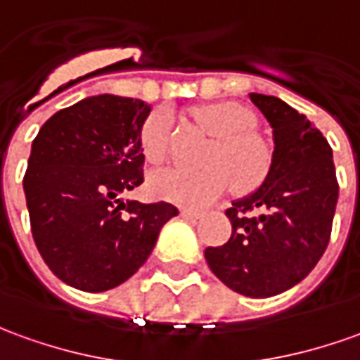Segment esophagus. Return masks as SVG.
Returning a JSON list of instances; mask_svg holds the SVG:
<instances>
[{
    "mask_svg": "<svg viewBox=\"0 0 360 360\" xmlns=\"http://www.w3.org/2000/svg\"><path fill=\"white\" fill-rule=\"evenodd\" d=\"M180 215H182L184 219H190V221H195V219L202 217V213L194 212V210H180Z\"/></svg>",
    "mask_w": 360,
    "mask_h": 360,
    "instance_id": "1",
    "label": "esophagus"
}]
</instances>
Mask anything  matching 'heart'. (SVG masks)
Listing matches in <instances>:
<instances>
[{
  "mask_svg": "<svg viewBox=\"0 0 360 360\" xmlns=\"http://www.w3.org/2000/svg\"><path fill=\"white\" fill-rule=\"evenodd\" d=\"M198 121L219 139L202 172H188L178 168H162L148 176V194L180 205L205 207L219 200L229 186L237 192H251L262 184L270 168L266 145L255 137L257 117L239 103L221 101L210 103L195 111ZM172 117L160 109L145 121L141 129V148L148 162H160L168 148Z\"/></svg>",
  "mask_w": 360,
  "mask_h": 360,
  "instance_id": "1",
  "label": "heart"
}]
</instances>
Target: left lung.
<instances>
[{
  "mask_svg": "<svg viewBox=\"0 0 360 360\" xmlns=\"http://www.w3.org/2000/svg\"><path fill=\"white\" fill-rule=\"evenodd\" d=\"M272 127L274 150L262 184L233 200L231 237L205 260L227 288L270 298L308 276L326 251L339 186L333 150L319 129L286 101L249 94ZM255 211V214H251Z\"/></svg>",
  "mask_w": 360,
  "mask_h": 360,
  "instance_id": "1",
  "label": "left lung"
}]
</instances>
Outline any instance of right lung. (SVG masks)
<instances>
[{
	"label": "right lung",
	"mask_w": 360,
	"mask_h": 360,
	"mask_svg": "<svg viewBox=\"0 0 360 360\" xmlns=\"http://www.w3.org/2000/svg\"><path fill=\"white\" fill-rule=\"evenodd\" d=\"M150 103L100 94L60 109L34 137L23 178L37 249L72 288L123 284L178 215L172 204L121 194L143 184L141 129Z\"/></svg>",
	"instance_id": "1"
}]
</instances>
